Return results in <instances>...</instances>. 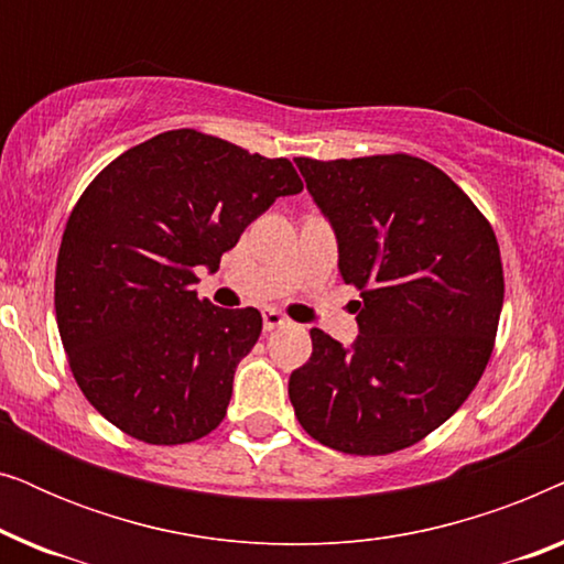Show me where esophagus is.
Segmentation results:
<instances>
[{
	"label": "esophagus",
	"mask_w": 564,
	"mask_h": 564,
	"mask_svg": "<svg viewBox=\"0 0 564 564\" xmlns=\"http://www.w3.org/2000/svg\"><path fill=\"white\" fill-rule=\"evenodd\" d=\"M288 318L280 311H274V307H267L264 311V330H274V328H282Z\"/></svg>",
	"instance_id": "esophagus-1"
}]
</instances>
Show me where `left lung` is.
<instances>
[{"label": "left lung", "mask_w": 564, "mask_h": 564, "mask_svg": "<svg viewBox=\"0 0 564 564\" xmlns=\"http://www.w3.org/2000/svg\"><path fill=\"white\" fill-rule=\"evenodd\" d=\"M359 290L351 349L311 330L290 400L323 446L380 457L419 444L465 403L496 346L503 307L498 238L473 199L408 153L295 159Z\"/></svg>", "instance_id": "8db88e82"}]
</instances>
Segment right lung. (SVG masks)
Returning <instances> with one entry per match:
<instances>
[{
  "label": "right lung",
  "mask_w": 564,
  "mask_h": 564,
  "mask_svg": "<svg viewBox=\"0 0 564 564\" xmlns=\"http://www.w3.org/2000/svg\"><path fill=\"white\" fill-rule=\"evenodd\" d=\"M300 189L288 159L192 128L91 180L61 238L56 321L76 384L112 426L159 446L220 426L261 313L199 300L195 269H218L251 220Z\"/></svg>",
  "instance_id": "obj_1"
}]
</instances>
